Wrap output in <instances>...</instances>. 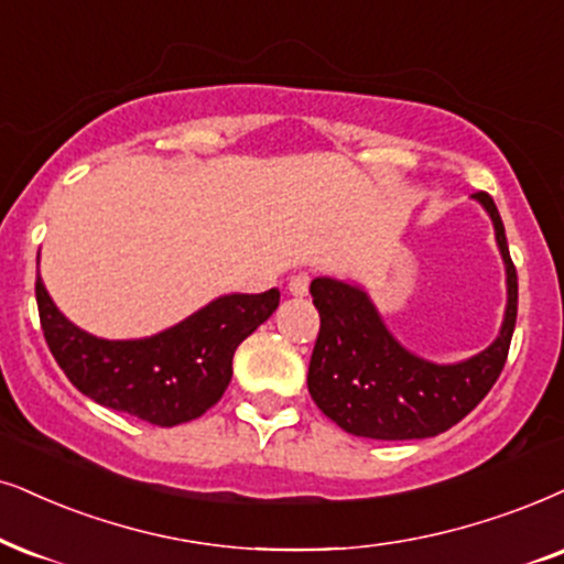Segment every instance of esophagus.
<instances>
[{
	"label": "esophagus",
	"mask_w": 564,
	"mask_h": 564,
	"mask_svg": "<svg viewBox=\"0 0 564 564\" xmlns=\"http://www.w3.org/2000/svg\"><path fill=\"white\" fill-rule=\"evenodd\" d=\"M310 283H312V278L306 273H294L289 278V291L294 296H306V291H310Z\"/></svg>",
	"instance_id": "34e87169"
}]
</instances>
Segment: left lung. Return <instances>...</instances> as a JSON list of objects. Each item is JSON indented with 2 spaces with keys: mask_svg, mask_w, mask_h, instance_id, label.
Listing matches in <instances>:
<instances>
[{
  "mask_svg": "<svg viewBox=\"0 0 564 564\" xmlns=\"http://www.w3.org/2000/svg\"><path fill=\"white\" fill-rule=\"evenodd\" d=\"M495 224L508 306L495 344L458 365H434L393 338L365 289L335 278L312 281L319 333L312 351L310 388L317 409L340 430L369 440H424L447 432L484 401L500 377L518 317V273L495 199L476 192Z\"/></svg>",
  "mask_w": 564,
  "mask_h": 564,
  "instance_id": "left-lung-1",
  "label": "left lung"
}]
</instances>
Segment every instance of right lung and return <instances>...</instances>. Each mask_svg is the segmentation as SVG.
<instances>
[{
    "label": "right lung",
    "instance_id": "obj_1",
    "mask_svg": "<svg viewBox=\"0 0 564 564\" xmlns=\"http://www.w3.org/2000/svg\"><path fill=\"white\" fill-rule=\"evenodd\" d=\"M35 302L48 351L83 395L155 426H176L220 401L234 351L273 315L281 291L218 296L180 325L138 340L80 330L56 310L41 275Z\"/></svg>",
    "mask_w": 564,
    "mask_h": 564
}]
</instances>
